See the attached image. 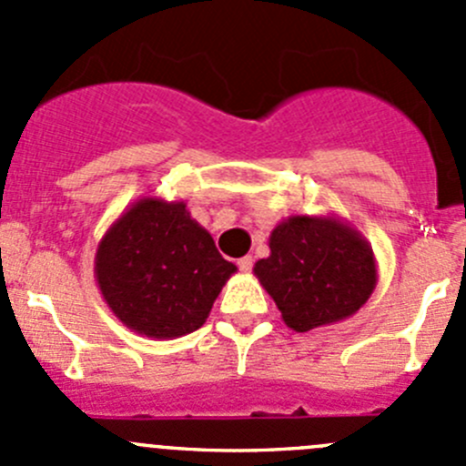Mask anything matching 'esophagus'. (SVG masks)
Instances as JSON below:
<instances>
[{
    "label": "esophagus",
    "mask_w": 466,
    "mask_h": 466,
    "mask_svg": "<svg viewBox=\"0 0 466 466\" xmlns=\"http://www.w3.org/2000/svg\"><path fill=\"white\" fill-rule=\"evenodd\" d=\"M252 263H255V259H252V257H241V259H238V270L241 272H250L252 270Z\"/></svg>",
    "instance_id": "34e87169"
}]
</instances>
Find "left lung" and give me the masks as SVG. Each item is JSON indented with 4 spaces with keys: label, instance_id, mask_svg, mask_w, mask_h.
Listing matches in <instances>:
<instances>
[{
    "label": "left lung",
    "instance_id": "8db88e82",
    "mask_svg": "<svg viewBox=\"0 0 466 466\" xmlns=\"http://www.w3.org/2000/svg\"><path fill=\"white\" fill-rule=\"evenodd\" d=\"M268 248L270 255L252 270L298 333L347 320L377 289L372 246L336 214L289 216L270 232Z\"/></svg>",
    "mask_w": 466,
    "mask_h": 466
}]
</instances>
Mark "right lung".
<instances>
[{"instance_id":"obj_1","label":"right lung","mask_w":466,"mask_h":466,"mask_svg":"<svg viewBox=\"0 0 466 466\" xmlns=\"http://www.w3.org/2000/svg\"><path fill=\"white\" fill-rule=\"evenodd\" d=\"M237 272L185 200L142 196L106 229L94 277L107 309L130 331L155 340L187 336L205 324Z\"/></svg>"}]
</instances>
